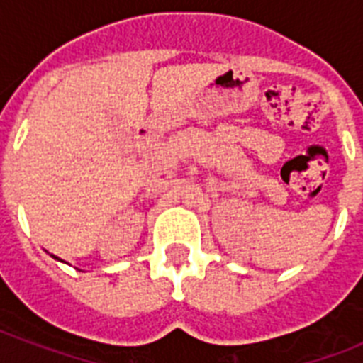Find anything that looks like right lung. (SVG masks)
I'll use <instances>...</instances> for the list:
<instances>
[{
    "label": "right lung",
    "instance_id": "add662e5",
    "mask_svg": "<svg viewBox=\"0 0 363 363\" xmlns=\"http://www.w3.org/2000/svg\"><path fill=\"white\" fill-rule=\"evenodd\" d=\"M50 256H52V254H50ZM54 259H58V262H64V259H60V258H56V256H52Z\"/></svg>",
    "mask_w": 363,
    "mask_h": 363
}]
</instances>
